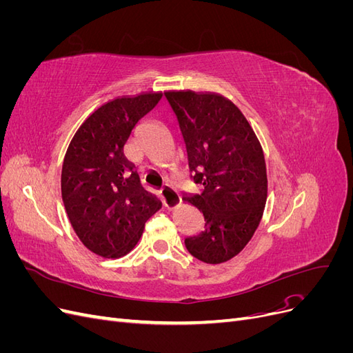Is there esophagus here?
<instances>
[{
	"instance_id": "1",
	"label": "esophagus",
	"mask_w": 353,
	"mask_h": 353,
	"mask_svg": "<svg viewBox=\"0 0 353 353\" xmlns=\"http://www.w3.org/2000/svg\"><path fill=\"white\" fill-rule=\"evenodd\" d=\"M160 196H162L165 206L168 209L176 208L179 205V201H181L179 197H178V193L175 191V188L170 185V184H163L162 187H160Z\"/></svg>"
}]
</instances>
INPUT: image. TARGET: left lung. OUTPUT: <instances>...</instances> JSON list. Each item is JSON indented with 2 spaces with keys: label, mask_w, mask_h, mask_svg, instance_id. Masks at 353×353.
Here are the masks:
<instances>
[{
  "label": "left lung",
  "mask_w": 353,
  "mask_h": 353,
  "mask_svg": "<svg viewBox=\"0 0 353 353\" xmlns=\"http://www.w3.org/2000/svg\"><path fill=\"white\" fill-rule=\"evenodd\" d=\"M184 138L190 179L200 194L187 200L205 227L185 237L201 262L221 263L239 254L258 228L268 191L262 147L239 108L215 92L165 91Z\"/></svg>",
  "instance_id": "1"
}]
</instances>
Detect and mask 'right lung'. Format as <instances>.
I'll return each instance as SVG.
<instances>
[{
	"instance_id": "right-lung-1",
	"label": "right lung",
	"mask_w": 353,
	"mask_h": 353,
	"mask_svg": "<svg viewBox=\"0 0 353 353\" xmlns=\"http://www.w3.org/2000/svg\"><path fill=\"white\" fill-rule=\"evenodd\" d=\"M162 92L125 95L101 104L74 132L61 168V197L79 240L103 258L134 249L162 201L147 191L123 145Z\"/></svg>"
}]
</instances>
